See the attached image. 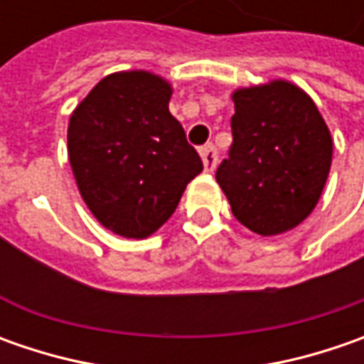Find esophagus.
<instances>
[{"label": "esophagus", "mask_w": 364, "mask_h": 364, "mask_svg": "<svg viewBox=\"0 0 364 364\" xmlns=\"http://www.w3.org/2000/svg\"><path fill=\"white\" fill-rule=\"evenodd\" d=\"M200 158H203L204 170H206V172H213V170L217 168L218 156H217V149H215V146H213V144L200 147Z\"/></svg>", "instance_id": "obj_1"}]
</instances>
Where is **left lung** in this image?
Masks as SVG:
<instances>
[{
  "instance_id": "left-lung-1",
  "label": "left lung",
  "mask_w": 364,
  "mask_h": 364,
  "mask_svg": "<svg viewBox=\"0 0 364 364\" xmlns=\"http://www.w3.org/2000/svg\"><path fill=\"white\" fill-rule=\"evenodd\" d=\"M232 146L217 182L235 218L272 237L298 227L320 200L332 137L314 101L287 80L232 92Z\"/></svg>"
}]
</instances>
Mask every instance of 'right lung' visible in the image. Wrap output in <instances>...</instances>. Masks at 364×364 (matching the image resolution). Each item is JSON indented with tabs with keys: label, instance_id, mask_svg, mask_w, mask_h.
Segmentation results:
<instances>
[{
	"label": "right lung",
	"instance_id": "add662e5",
	"mask_svg": "<svg viewBox=\"0 0 364 364\" xmlns=\"http://www.w3.org/2000/svg\"><path fill=\"white\" fill-rule=\"evenodd\" d=\"M172 87L147 70L99 80L68 121V160L95 218L146 239L174 215L203 160L170 113Z\"/></svg>",
	"mask_w": 364,
	"mask_h": 364
}]
</instances>
